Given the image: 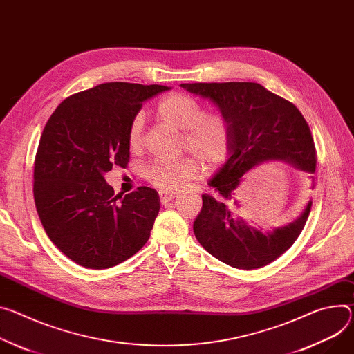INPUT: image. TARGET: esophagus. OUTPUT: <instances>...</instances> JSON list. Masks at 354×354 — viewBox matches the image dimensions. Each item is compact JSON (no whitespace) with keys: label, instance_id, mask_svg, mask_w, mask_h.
<instances>
[{"label":"esophagus","instance_id":"obj_1","mask_svg":"<svg viewBox=\"0 0 354 354\" xmlns=\"http://www.w3.org/2000/svg\"><path fill=\"white\" fill-rule=\"evenodd\" d=\"M175 194L176 192L174 190H159V199L162 203H167L175 198Z\"/></svg>","mask_w":354,"mask_h":354}]
</instances>
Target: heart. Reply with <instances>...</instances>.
Wrapping results in <instances>:
<instances>
[{"label": "heart", "mask_w": 354, "mask_h": 354, "mask_svg": "<svg viewBox=\"0 0 354 354\" xmlns=\"http://www.w3.org/2000/svg\"><path fill=\"white\" fill-rule=\"evenodd\" d=\"M156 117L176 130H182V147L198 157L205 169L213 171L226 159L232 142V128L229 118L221 111H203L202 103L195 97L185 93H172L159 100ZM141 138L142 117L136 115L128 130V145L137 148ZM197 160L194 156H183L176 160H153L144 169V176L156 187L175 190L198 178L201 163Z\"/></svg>", "instance_id": "1"}]
</instances>
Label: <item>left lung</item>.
<instances>
[{"mask_svg": "<svg viewBox=\"0 0 354 354\" xmlns=\"http://www.w3.org/2000/svg\"><path fill=\"white\" fill-rule=\"evenodd\" d=\"M180 86L214 102L232 128L229 159L209 182L213 194L202 195V210L194 221L195 236L206 251L233 268L255 270L268 266L299 237L312 202H308L294 223L261 233L236 217L234 195L241 176L267 160H283L315 174L316 149L310 128L294 103L259 83Z\"/></svg>", "mask_w": 354, "mask_h": 354, "instance_id": "1", "label": "left lung"}]
</instances>
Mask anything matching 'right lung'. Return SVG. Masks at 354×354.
I'll return each mask as SVG.
<instances>
[{
    "instance_id": "add662e5",
    "label": "right lung",
    "mask_w": 354,
    "mask_h": 354,
    "mask_svg": "<svg viewBox=\"0 0 354 354\" xmlns=\"http://www.w3.org/2000/svg\"><path fill=\"white\" fill-rule=\"evenodd\" d=\"M169 90L111 82L69 95L48 120L34 164V198L50 241L76 264L106 270L148 241L160 202L140 186L114 195L104 174L130 160L128 130L142 103Z\"/></svg>"
}]
</instances>
